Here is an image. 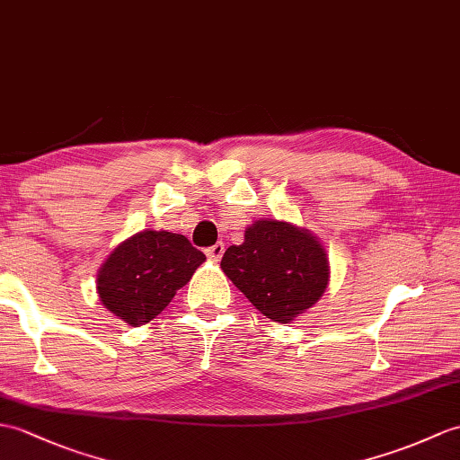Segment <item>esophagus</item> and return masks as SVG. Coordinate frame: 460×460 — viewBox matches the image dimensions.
Wrapping results in <instances>:
<instances>
[{
	"label": "esophagus",
	"instance_id": "1",
	"mask_svg": "<svg viewBox=\"0 0 460 460\" xmlns=\"http://www.w3.org/2000/svg\"><path fill=\"white\" fill-rule=\"evenodd\" d=\"M223 252H226V244H223V243H216V244H211L209 249H206V254L209 256L211 261H219Z\"/></svg>",
	"mask_w": 460,
	"mask_h": 460
}]
</instances>
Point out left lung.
<instances>
[{
	"mask_svg": "<svg viewBox=\"0 0 460 460\" xmlns=\"http://www.w3.org/2000/svg\"><path fill=\"white\" fill-rule=\"evenodd\" d=\"M221 270L262 315L279 323H290L312 307L329 280L319 241L284 221L252 223L244 243L223 254Z\"/></svg>",
	"mask_w": 460,
	"mask_h": 460,
	"instance_id": "1",
	"label": "left lung"
}]
</instances>
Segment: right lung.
<instances>
[{
	"instance_id": "obj_1",
	"label": "right lung",
	"mask_w": 460,
	"mask_h": 460,
	"mask_svg": "<svg viewBox=\"0 0 460 460\" xmlns=\"http://www.w3.org/2000/svg\"><path fill=\"white\" fill-rule=\"evenodd\" d=\"M206 254L184 234L143 231L127 239L103 262L98 294L111 314L131 327L145 325L186 286Z\"/></svg>"
}]
</instances>
